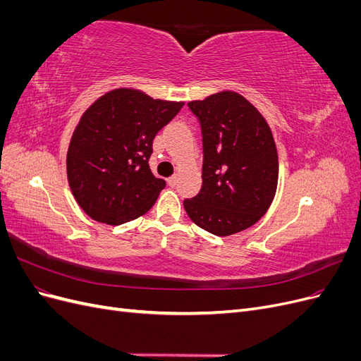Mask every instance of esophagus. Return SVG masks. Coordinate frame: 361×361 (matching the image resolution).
I'll use <instances>...</instances> for the list:
<instances>
[{"label": "esophagus", "mask_w": 361, "mask_h": 361, "mask_svg": "<svg viewBox=\"0 0 361 361\" xmlns=\"http://www.w3.org/2000/svg\"><path fill=\"white\" fill-rule=\"evenodd\" d=\"M167 183H169V187H176L178 185V176H171V178H169L167 179Z\"/></svg>", "instance_id": "1"}]
</instances>
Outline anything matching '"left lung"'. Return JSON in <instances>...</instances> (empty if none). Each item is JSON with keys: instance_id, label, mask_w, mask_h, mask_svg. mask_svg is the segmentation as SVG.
<instances>
[{"instance_id": "left-lung-1", "label": "left lung", "mask_w": 361, "mask_h": 361, "mask_svg": "<svg viewBox=\"0 0 361 361\" xmlns=\"http://www.w3.org/2000/svg\"><path fill=\"white\" fill-rule=\"evenodd\" d=\"M202 129V188L183 200L191 221L216 236L256 224L274 199L279 158L265 118L245 97L221 92L188 104Z\"/></svg>"}]
</instances>
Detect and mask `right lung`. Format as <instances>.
Listing matches in <instances>:
<instances>
[{
  "mask_svg": "<svg viewBox=\"0 0 361 361\" xmlns=\"http://www.w3.org/2000/svg\"><path fill=\"white\" fill-rule=\"evenodd\" d=\"M182 106L117 89L82 114L68 150V180L76 203L94 221L118 226L154 206L166 180L150 171L152 143Z\"/></svg>",
  "mask_w": 361,
  "mask_h": 361,
  "instance_id": "obj_1",
  "label": "right lung"
}]
</instances>
